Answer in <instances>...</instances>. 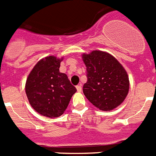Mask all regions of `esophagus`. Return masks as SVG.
Returning a JSON list of instances; mask_svg holds the SVG:
<instances>
[{
	"instance_id": "34e87169",
	"label": "esophagus",
	"mask_w": 156,
	"mask_h": 156,
	"mask_svg": "<svg viewBox=\"0 0 156 156\" xmlns=\"http://www.w3.org/2000/svg\"><path fill=\"white\" fill-rule=\"evenodd\" d=\"M76 90H77V91H78V92H81V90H82V87H81V84L77 85Z\"/></svg>"
}]
</instances>
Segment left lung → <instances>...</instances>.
<instances>
[{
    "instance_id": "obj_1",
    "label": "left lung",
    "mask_w": 156,
    "mask_h": 156,
    "mask_svg": "<svg viewBox=\"0 0 156 156\" xmlns=\"http://www.w3.org/2000/svg\"><path fill=\"white\" fill-rule=\"evenodd\" d=\"M87 81L83 87L87 98L102 111H110L124 101L129 78L122 65L112 55L101 51L83 54Z\"/></svg>"
}]
</instances>
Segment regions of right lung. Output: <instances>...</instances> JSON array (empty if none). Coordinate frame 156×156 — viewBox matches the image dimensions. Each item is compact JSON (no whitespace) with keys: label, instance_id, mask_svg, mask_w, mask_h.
<instances>
[{"label":"right lung","instance_id":"obj_1","mask_svg":"<svg viewBox=\"0 0 156 156\" xmlns=\"http://www.w3.org/2000/svg\"><path fill=\"white\" fill-rule=\"evenodd\" d=\"M62 59L49 56L37 63L27 80L26 93L31 106L49 118L63 114L76 88L59 72Z\"/></svg>","mask_w":156,"mask_h":156}]
</instances>
